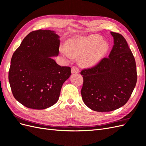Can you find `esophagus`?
<instances>
[{
    "mask_svg": "<svg viewBox=\"0 0 146 146\" xmlns=\"http://www.w3.org/2000/svg\"><path fill=\"white\" fill-rule=\"evenodd\" d=\"M71 72L72 73H78V72H79V69L78 68L77 66H74L71 68Z\"/></svg>",
    "mask_w": 146,
    "mask_h": 146,
    "instance_id": "obj_1",
    "label": "esophagus"
}]
</instances>
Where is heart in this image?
Segmentation results:
<instances>
[{"instance_id":"obj_1","label":"heart","mask_w":146,"mask_h":146,"mask_svg":"<svg viewBox=\"0 0 146 146\" xmlns=\"http://www.w3.org/2000/svg\"><path fill=\"white\" fill-rule=\"evenodd\" d=\"M108 46L103 39L98 35L81 37L69 42V50L63 47L61 52L67 58H71L73 55L84 54L81 59L82 63L86 66H92L102 59L107 54Z\"/></svg>"}]
</instances>
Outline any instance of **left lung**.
Masks as SVG:
<instances>
[{
	"mask_svg": "<svg viewBox=\"0 0 146 146\" xmlns=\"http://www.w3.org/2000/svg\"><path fill=\"white\" fill-rule=\"evenodd\" d=\"M114 46L108 57L80 72L83 83L81 94L90 109L108 112L124 105L136 86L135 60L122 35L111 32Z\"/></svg>",
	"mask_w": 146,
	"mask_h": 146,
	"instance_id": "1",
	"label": "left lung"
}]
</instances>
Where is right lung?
<instances>
[{
  "mask_svg": "<svg viewBox=\"0 0 146 146\" xmlns=\"http://www.w3.org/2000/svg\"><path fill=\"white\" fill-rule=\"evenodd\" d=\"M58 35L49 30L33 31L13 54L8 72L14 98L25 107L43 110L54 105L71 74L51 57L59 54Z\"/></svg>",
  "mask_w": 146,
  "mask_h": 146,
  "instance_id": "add662e5",
  "label": "right lung"
}]
</instances>
